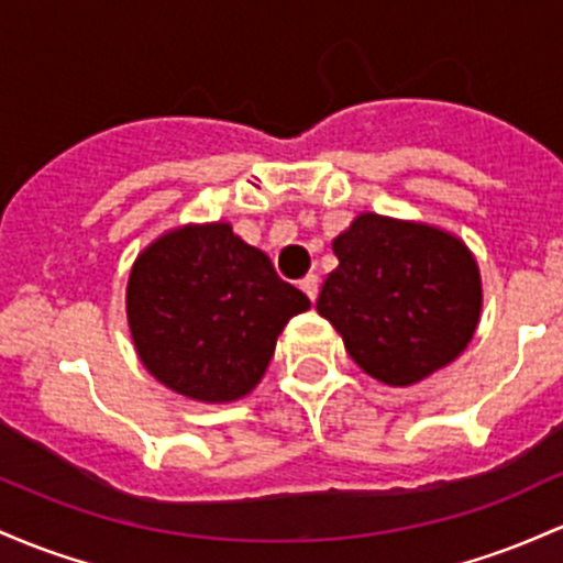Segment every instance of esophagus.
Listing matches in <instances>:
<instances>
[{
  "instance_id": "34e87169",
  "label": "esophagus",
  "mask_w": 563,
  "mask_h": 563,
  "mask_svg": "<svg viewBox=\"0 0 563 563\" xmlns=\"http://www.w3.org/2000/svg\"><path fill=\"white\" fill-rule=\"evenodd\" d=\"M301 291H305L307 296H310V301L318 299V291H320V283H318V275H307L305 280L299 283Z\"/></svg>"
}]
</instances>
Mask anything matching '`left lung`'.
<instances>
[{
	"label": "left lung",
	"mask_w": 563,
	"mask_h": 563,
	"mask_svg": "<svg viewBox=\"0 0 563 563\" xmlns=\"http://www.w3.org/2000/svg\"><path fill=\"white\" fill-rule=\"evenodd\" d=\"M333 253L339 267L320 288L318 312L368 376L417 385L467 347L481 318V275L460 238L361 213Z\"/></svg>",
	"instance_id": "obj_1"
}]
</instances>
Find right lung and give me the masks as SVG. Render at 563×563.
Wrapping results in <instances>:
<instances>
[{"instance_id": "right-lung-1", "label": "right lung", "mask_w": 563, "mask_h": 563, "mask_svg": "<svg viewBox=\"0 0 563 563\" xmlns=\"http://www.w3.org/2000/svg\"><path fill=\"white\" fill-rule=\"evenodd\" d=\"M128 325L141 363L202 404L243 398L267 372L280 331L310 299L230 224H187L139 253Z\"/></svg>"}]
</instances>
